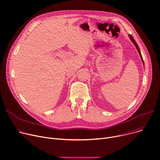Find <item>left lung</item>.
<instances>
[{"label":"left lung","instance_id":"1","mask_svg":"<svg viewBox=\"0 0 160 160\" xmlns=\"http://www.w3.org/2000/svg\"><path fill=\"white\" fill-rule=\"evenodd\" d=\"M129 38L131 39V40L132 41V42H133V44L135 45V47L137 48V50H138V53H139V54H140V57H141V59L142 60V62H143V65H144V62H143V58H142V54H141V52H140V49H139V48H138V45H137V42H136V41H135V39H134V38H133V36H132V35H129Z\"/></svg>","mask_w":160,"mask_h":160}]
</instances>
